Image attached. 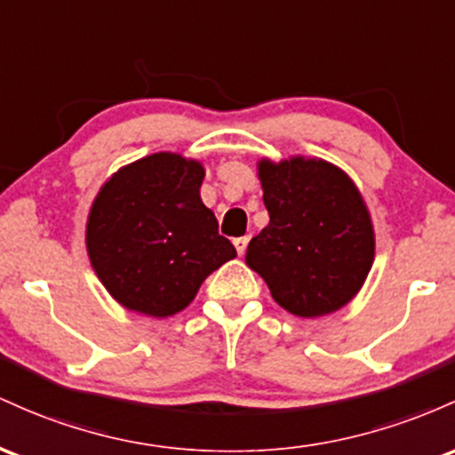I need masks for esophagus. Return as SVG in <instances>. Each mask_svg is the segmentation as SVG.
I'll return each instance as SVG.
<instances>
[{"label": "esophagus", "instance_id": "1", "mask_svg": "<svg viewBox=\"0 0 455 455\" xmlns=\"http://www.w3.org/2000/svg\"><path fill=\"white\" fill-rule=\"evenodd\" d=\"M247 243L249 238L247 236H241V238H234V247H236V253L243 255L244 249H247Z\"/></svg>", "mask_w": 455, "mask_h": 455}]
</instances>
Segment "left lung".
Returning a JSON list of instances; mask_svg holds the SVG:
<instances>
[{
    "instance_id": "1",
    "label": "left lung",
    "mask_w": 455,
    "mask_h": 455,
    "mask_svg": "<svg viewBox=\"0 0 455 455\" xmlns=\"http://www.w3.org/2000/svg\"><path fill=\"white\" fill-rule=\"evenodd\" d=\"M268 226L251 238L247 267L275 303L300 318L348 305L374 264V226L363 196L333 163L290 156L258 161Z\"/></svg>"
}]
</instances>
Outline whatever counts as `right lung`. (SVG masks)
I'll list each match as a JSON object with an SVG mask.
<instances>
[{
	"label": "right lung",
	"mask_w": 455,
	"mask_h": 455,
	"mask_svg": "<svg viewBox=\"0 0 455 455\" xmlns=\"http://www.w3.org/2000/svg\"><path fill=\"white\" fill-rule=\"evenodd\" d=\"M202 161L156 152L120 167L92 202L85 247L96 277L122 307L178 314L204 279L236 258L204 206Z\"/></svg>",
	"instance_id": "1"
}]
</instances>
